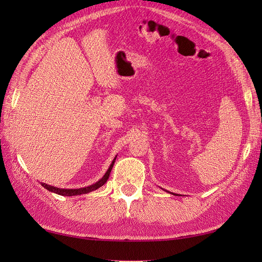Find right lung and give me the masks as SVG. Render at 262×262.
<instances>
[{
	"mask_svg": "<svg viewBox=\"0 0 262 262\" xmlns=\"http://www.w3.org/2000/svg\"><path fill=\"white\" fill-rule=\"evenodd\" d=\"M117 158V157H116ZM116 158L114 159L113 163L110 164L108 171L105 172V174L103 176V178L101 180H99L98 182L94 183V185L92 186H89V187H85V188H80V189H59V188H56V187H53V186H49V185H46V183H41V186L43 188H46L47 190L52 191V192H55V193H58V194H62V196H76V194H82V193H88V192H91L93 190H96V189L102 187L105 182H107L108 178H109V174L111 170H113V166H114V163L116 161Z\"/></svg>",
	"mask_w": 262,
	"mask_h": 262,
	"instance_id": "obj_1",
	"label": "right lung"
}]
</instances>
